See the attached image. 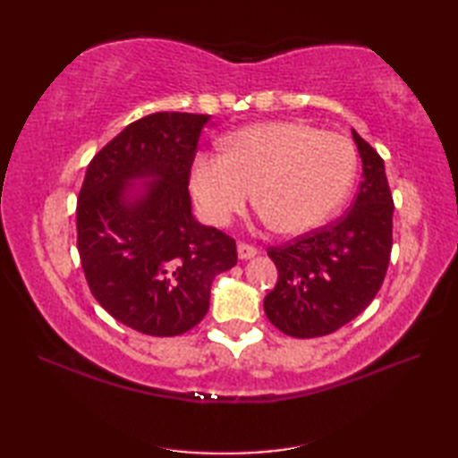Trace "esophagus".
<instances>
[{
  "label": "esophagus",
  "instance_id": "1",
  "mask_svg": "<svg viewBox=\"0 0 458 458\" xmlns=\"http://www.w3.org/2000/svg\"><path fill=\"white\" fill-rule=\"evenodd\" d=\"M258 254V250L254 246H248V244H238V258L240 259H250Z\"/></svg>",
  "mask_w": 458,
  "mask_h": 458
}]
</instances>
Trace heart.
Returning <instances> with one entry per match:
<instances>
[{"instance_id": "heart-1", "label": "heart", "mask_w": 458, "mask_h": 458, "mask_svg": "<svg viewBox=\"0 0 458 458\" xmlns=\"http://www.w3.org/2000/svg\"><path fill=\"white\" fill-rule=\"evenodd\" d=\"M356 177L344 135L299 122L251 123L226 135L222 155L194 157L189 182L202 216L222 226L248 207L279 234L315 230L343 207Z\"/></svg>"}]
</instances>
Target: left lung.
<instances>
[{"instance_id":"1","label":"left lung","mask_w":458,"mask_h":458,"mask_svg":"<svg viewBox=\"0 0 458 458\" xmlns=\"http://www.w3.org/2000/svg\"><path fill=\"white\" fill-rule=\"evenodd\" d=\"M362 182L343 218L269 248L277 285L264 299L271 325L293 338L335 333L372 303L392 254L394 199L384 159L352 130Z\"/></svg>"}]
</instances>
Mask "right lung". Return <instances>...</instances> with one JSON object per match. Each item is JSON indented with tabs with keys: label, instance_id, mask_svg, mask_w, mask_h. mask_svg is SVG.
Wrapping results in <instances>:
<instances>
[{
	"label": "right lung",
	"instance_id": "obj_1",
	"mask_svg": "<svg viewBox=\"0 0 458 458\" xmlns=\"http://www.w3.org/2000/svg\"><path fill=\"white\" fill-rule=\"evenodd\" d=\"M210 115L157 112L94 155L76 202V238L94 299L149 336L197 327L236 242L192 216L189 174Z\"/></svg>",
	"mask_w": 458,
	"mask_h": 458
}]
</instances>
